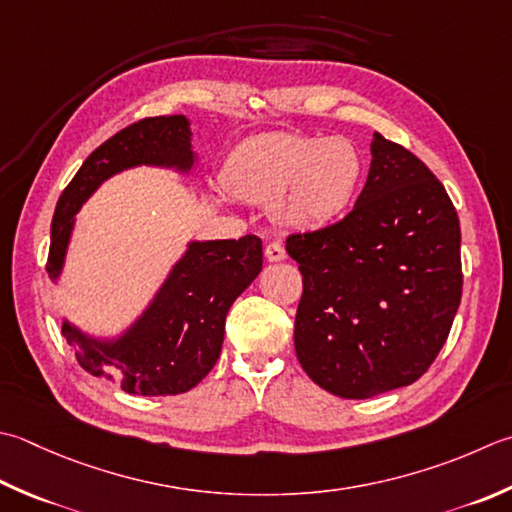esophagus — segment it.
Listing matches in <instances>:
<instances>
[{
  "label": "esophagus",
  "instance_id": "1",
  "mask_svg": "<svg viewBox=\"0 0 512 512\" xmlns=\"http://www.w3.org/2000/svg\"><path fill=\"white\" fill-rule=\"evenodd\" d=\"M264 255H266L268 262H284L286 250H284V246L279 244V242H270L266 246V250H264Z\"/></svg>",
  "mask_w": 512,
  "mask_h": 512
}]
</instances>
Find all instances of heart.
<instances>
[{
	"label": "heart",
	"instance_id": "obj_1",
	"mask_svg": "<svg viewBox=\"0 0 512 512\" xmlns=\"http://www.w3.org/2000/svg\"><path fill=\"white\" fill-rule=\"evenodd\" d=\"M362 157L346 137L264 135L239 146L224 170L233 197L270 206L286 230H319L346 215L362 182Z\"/></svg>",
	"mask_w": 512,
	"mask_h": 512
}]
</instances>
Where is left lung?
<instances>
[{
    "label": "left lung",
    "mask_w": 512,
    "mask_h": 512,
    "mask_svg": "<svg viewBox=\"0 0 512 512\" xmlns=\"http://www.w3.org/2000/svg\"><path fill=\"white\" fill-rule=\"evenodd\" d=\"M370 155L355 208L286 239L304 277L297 359L344 399L417 382L446 344L464 282L459 217L442 182L379 133Z\"/></svg>",
    "instance_id": "obj_1"
}]
</instances>
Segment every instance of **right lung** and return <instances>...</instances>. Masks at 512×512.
Instances as JSON below:
<instances>
[{"instance_id": "1", "label": "right lung", "mask_w": 512, "mask_h": 512, "mask_svg": "<svg viewBox=\"0 0 512 512\" xmlns=\"http://www.w3.org/2000/svg\"><path fill=\"white\" fill-rule=\"evenodd\" d=\"M188 173L195 166L184 115L146 117L119 130L88 155L59 197L50 226L48 277L62 275L75 215L108 177L133 166ZM262 270V239L190 242L142 317L117 339H97L70 322L62 335L86 373L113 379L130 395H177L197 386L222 353L228 308Z\"/></svg>"}]
</instances>
